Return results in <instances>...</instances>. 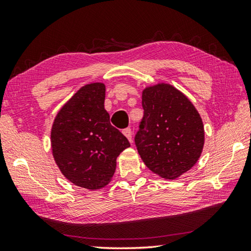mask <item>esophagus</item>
Here are the masks:
<instances>
[{
  "mask_svg": "<svg viewBox=\"0 0 251 251\" xmlns=\"http://www.w3.org/2000/svg\"><path fill=\"white\" fill-rule=\"evenodd\" d=\"M123 134L126 136V138L128 139L129 142H131V129L130 128H125L123 130Z\"/></svg>",
  "mask_w": 251,
  "mask_h": 251,
  "instance_id": "obj_1",
  "label": "esophagus"
}]
</instances>
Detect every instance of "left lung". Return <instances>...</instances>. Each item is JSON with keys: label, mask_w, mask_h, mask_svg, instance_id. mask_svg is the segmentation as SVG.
Returning <instances> with one entry per match:
<instances>
[{"label": "left lung", "mask_w": 251, "mask_h": 251, "mask_svg": "<svg viewBox=\"0 0 251 251\" xmlns=\"http://www.w3.org/2000/svg\"><path fill=\"white\" fill-rule=\"evenodd\" d=\"M144 116L135 145L152 173L175 179L189 171L201 155L205 133L197 109L169 84L143 91Z\"/></svg>", "instance_id": "obj_1"}]
</instances>
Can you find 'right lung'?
<instances>
[{"label": "right lung", "mask_w": 251, "mask_h": 251, "mask_svg": "<svg viewBox=\"0 0 251 251\" xmlns=\"http://www.w3.org/2000/svg\"><path fill=\"white\" fill-rule=\"evenodd\" d=\"M105 85L83 86L57 113L50 131L56 165L67 179L83 188H103L112 179L118 155L129 147L104 108Z\"/></svg>", "instance_id": "obj_1"}]
</instances>
